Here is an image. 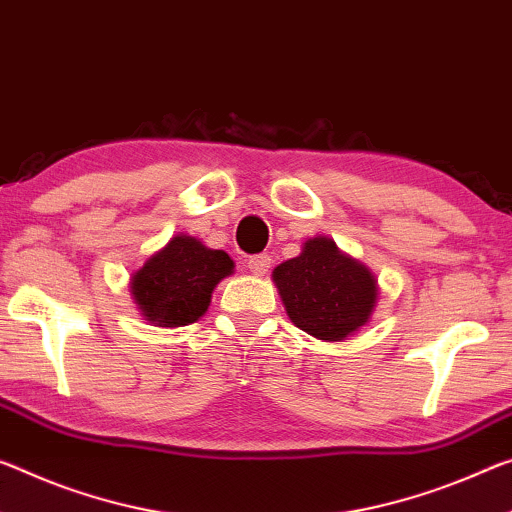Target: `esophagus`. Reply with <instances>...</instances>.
<instances>
[{
  "label": "esophagus",
  "instance_id": "obj_1",
  "mask_svg": "<svg viewBox=\"0 0 512 512\" xmlns=\"http://www.w3.org/2000/svg\"><path fill=\"white\" fill-rule=\"evenodd\" d=\"M248 269L253 275H266L271 269V257L269 255H255L248 259Z\"/></svg>",
  "mask_w": 512,
  "mask_h": 512
}]
</instances>
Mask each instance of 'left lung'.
Returning a JSON list of instances; mask_svg holds the SVG:
<instances>
[{
    "label": "left lung",
    "mask_w": 512,
    "mask_h": 512,
    "mask_svg": "<svg viewBox=\"0 0 512 512\" xmlns=\"http://www.w3.org/2000/svg\"><path fill=\"white\" fill-rule=\"evenodd\" d=\"M273 285L287 316L307 335L344 342L371 321L378 303V280L367 264L342 253L330 237H312L300 255L278 264Z\"/></svg>",
    "instance_id": "1"
}]
</instances>
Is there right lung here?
Returning a JSON list of instances; mask_svg holds the SVG:
<instances>
[{"mask_svg": "<svg viewBox=\"0 0 512 512\" xmlns=\"http://www.w3.org/2000/svg\"><path fill=\"white\" fill-rule=\"evenodd\" d=\"M232 273L234 262L225 250L180 232L132 273L129 291L152 326L182 328L209 310L216 285Z\"/></svg>", "mask_w": 512, "mask_h": 512, "instance_id": "right-lung-1", "label": "right lung"}]
</instances>
